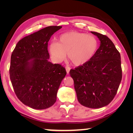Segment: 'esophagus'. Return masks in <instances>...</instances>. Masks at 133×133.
Instances as JSON below:
<instances>
[{
    "label": "esophagus",
    "instance_id": "esophagus-1",
    "mask_svg": "<svg viewBox=\"0 0 133 133\" xmlns=\"http://www.w3.org/2000/svg\"><path fill=\"white\" fill-rule=\"evenodd\" d=\"M65 69H66V73L67 74H69V72H70V68L69 66H66L65 67Z\"/></svg>",
    "mask_w": 133,
    "mask_h": 133
}]
</instances>
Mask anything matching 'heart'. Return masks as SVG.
<instances>
[{"label":"heart","instance_id":"1","mask_svg":"<svg viewBox=\"0 0 133 133\" xmlns=\"http://www.w3.org/2000/svg\"><path fill=\"white\" fill-rule=\"evenodd\" d=\"M98 46L96 38L91 34L68 32L61 34L57 42L49 45V52L57 62H61L68 54L72 64L81 66L92 59Z\"/></svg>","mask_w":133,"mask_h":133}]
</instances>
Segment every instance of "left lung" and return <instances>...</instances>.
I'll use <instances>...</instances> for the list:
<instances>
[{"label":"left lung","mask_w":133,"mask_h":133,"mask_svg":"<svg viewBox=\"0 0 133 133\" xmlns=\"http://www.w3.org/2000/svg\"><path fill=\"white\" fill-rule=\"evenodd\" d=\"M100 46L88 62L71 70L79 102L88 108H100L114 99L121 83V54L107 36L91 31Z\"/></svg>","instance_id":"left-lung-1"}]
</instances>
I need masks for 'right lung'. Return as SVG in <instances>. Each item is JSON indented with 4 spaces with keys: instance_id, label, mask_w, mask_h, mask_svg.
I'll list each match as a JSON object with an SVG mask.
<instances>
[{
    "instance_id": "right-lung-1",
    "label": "right lung",
    "mask_w": 133,
    "mask_h": 133,
    "mask_svg": "<svg viewBox=\"0 0 133 133\" xmlns=\"http://www.w3.org/2000/svg\"><path fill=\"white\" fill-rule=\"evenodd\" d=\"M61 26H50L18 42L11 57L10 76L14 92L23 104L36 110L51 107L66 74L64 67L48 61V42Z\"/></svg>"
}]
</instances>
